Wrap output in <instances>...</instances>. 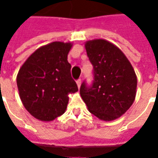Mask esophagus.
<instances>
[{
	"instance_id": "obj_1",
	"label": "esophagus",
	"mask_w": 158,
	"mask_h": 158,
	"mask_svg": "<svg viewBox=\"0 0 158 158\" xmlns=\"http://www.w3.org/2000/svg\"><path fill=\"white\" fill-rule=\"evenodd\" d=\"M77 85H78V88H80V86H81V79H79V80H77Z\"/></svg>"
}]
</instances>
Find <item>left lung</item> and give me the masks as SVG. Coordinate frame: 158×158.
<instances>
[{
	"label": "left lung",
	"mask_w": 158,
	"mask_h": 158,
	"mask_svg": "<svg viewBox=\"0 0 158 158\" xmlns=\"http://www.w3.org/2000/svg\"><path fill=\"white\" fill-rule=\"evenodd\" d=\"M94 68L91 87L83 83L80 96L89 113L103 121L123 115L135 99L137 77L129 59L120 49L104 39L85 43Z\"/></svg>",
	"instance_id": "obj_1"
}]
</instances>
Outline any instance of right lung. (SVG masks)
Here are the masks:
<instances>
[{"label":"right lung","mask_w":158,"mask_h":158,"mask_svg":"<svg viewBox=\"0 0 158 158\" xmlns=\"http://www.w3.org/2000/svg\"><path fill=\"white\" fill-rule=\"evenodd\" d=\"M71 42L54 41L33 52L17 75L19 96L34 118L51 122L65 113L69 94L78 91L68 55Z\"/></svg>","instance_id":"1"}]
</instances>
